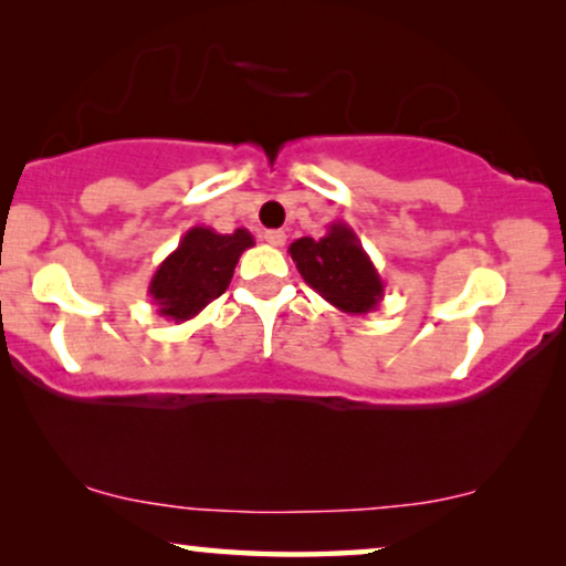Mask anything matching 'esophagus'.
<instances>
[{
  "mask_svg": "<svg viewBox=\"0 0 566 566\" xmlns=\"http://www.w3.org/2000/svg\"><path fill=\"white\" fill-rule=\"evenodd\" d=\"M262 239H265L270 247H283L285 244V231H281V229L265 231V234H262Z\"/></svg>",
  "mask_w": 566,
  "mask_h": 566,
  "instance_id": "esophagus-1",
  "label": "esophagus"
}]
</instances>
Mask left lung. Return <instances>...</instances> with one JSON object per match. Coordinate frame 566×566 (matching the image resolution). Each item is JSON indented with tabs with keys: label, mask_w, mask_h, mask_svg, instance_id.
I'll use <instances>...</instances> for the list:
<instances>
[{
	"label": "left lung",
	"mask_w": 566,
	"mask_h": 566,
	"mask_svg": "<svg viewBox=\"0 0 566 566\" xmlns=\"http://www.w3.org/2000/svg\"><path fill=\"white\" fill-rule=\"evenodd\" d=\"M289 252L301 277L339 312L368 314L384 301L381 275L347 223L332 221L327 234L301 237Z\"/></svg>",
	"instance_id": "8db88e82"
}]
</instances>
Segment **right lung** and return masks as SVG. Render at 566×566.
I'll list each match as a JSON object with an SVG mask.
<instances>
[{
    "instance_id": "obj_1",
    "label": "right lung",
    "mask_w": 566,
    "mask_h": 566,
    "mask_svg": "<svg viewBox=\"0 0 566 566\" xmlns=\"http://www.w3.org/2000/svg\"><path fill=\"white\" fill-rule=\"evenodd\" d=\"M254 244L247 229L219 234L208 227L185 231L175 252H169L151 275L149 296L159 316L188 322L229 289L231 275L244 250Z\"/></svg>"
}]
</instances>
